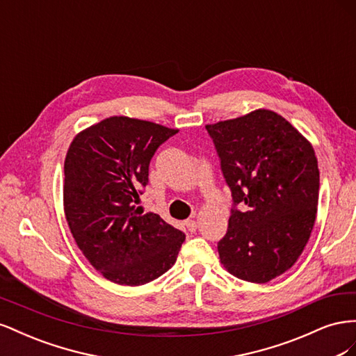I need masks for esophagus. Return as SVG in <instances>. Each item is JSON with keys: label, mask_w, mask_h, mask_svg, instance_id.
<instances>
[{"label": "esophagus", "mask_w": 356, "mask_h": 356, "mask_svg": "<svg viewBox=\"0 0 356 356\" xmlns=\"http://www.w3.org/2000/svg\"><path fill=\"white\" fill-rule=\"evenodd\" d=\"M186 227H187L188 232H196V229H197L196 220H195V218H188V220L186 221Z\"/></svg>", "instance_id": "34e87169"}]
</instances>
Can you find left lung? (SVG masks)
<instances>
[{
    "mask_svg": "<svg viewBox=\"0 0 356 356\" xmlns=\"http://www.w3.org/2000/svg\"><path fill=\"white\" fill-rule=\"evenodd\" d=\"M207 131L233 197L220 260L233 276L266 284L294 266L314 229L319 199L314 147L282 115L264 108L207 124ZM239 202L242 211L235 209Z\"/></svg>",
    "mask_w": 356,
    "mask_h": 356,
    "instance_id": "left-lung-1",
    "label": "left lung"
}]
</instances>
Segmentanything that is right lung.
<instances>
[{
	"label": "right lung",
	"mask_w": 356,
	"mask_h": 356,
	"mask_svg": "<svg viewBox=\"0 0 356 356\" xmlns=\"http://www.w3.org/2000/svg\"><path fill=\"white\" fill-rule=\"evenodd\" d=\"M178 129L114 115L84 129L65 157L63 209L75 242L104 277L138 286L177 261L186 234L136 208L156 149Z\"/></svg>",
	"instance_id": "right-lung-1"
}]
</instances>
